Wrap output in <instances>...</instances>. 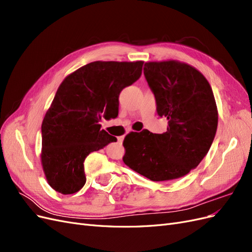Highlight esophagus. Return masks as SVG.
<instances>
[{"label":"esophagus","mask_w":252,"mask_h":252,"mask_svg":"<svg viewBox=\"0 0 252 252\" xmlns=\"http://www.w3.org/2000/svg\"><path fill=\"white\" fill-rule=\"evenodd\" d=\"M123 141H124V136H119L118 138V143L121 145L122 143H123Z\"/></svg>","instance_id":"34e87169"}]
</instances>
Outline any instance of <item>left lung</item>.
Masks as SVG:
<instances>
[{"label": "left lung", "mask_w": 252, "mask_h": 252, "mask_svg": "<svg viewBox=\"0 0 252 252\" xmlns=\"http://www.w3.org/2000/svg\"><path fill=\"white\" fill-rule=\"evenodd\" d=\"M144 74L158 114L168 126L159 134H127L123 161L155 182L184 177L201 163L216 136L218 108L211 86L194 67L174 60L145 63Z\"/></svg>", "instance_id": "1"}]
</instances>
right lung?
<instances>
[{
	"mask_svg": "<svg viewBox=\"0 0 252 252\" xmlns=\"http://www.w3.org/2000/svg\"><path fill=\"white\" fill-rule=\"evenodd\" d=\"M143 63L95 61L61 83L42 123L41 162L56 191L78 192L86 183V157L117 142L100 122L118 117L121 91L139 80Z\"/></svg>",
	"mask_w": 252,
	"mask_h": 252,
	"instance_id": "right-lung-1",
	"label": "right lung"
}]
</instances>
